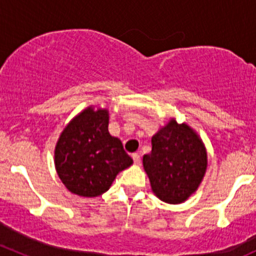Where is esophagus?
<instances>
[{
  "label": "esophagus",
  "mask_w": 256,
  "mask_h": 256,
  "mask_svg": "<svg viewBox=\"0 0 256 256\" xmlns=\"http://www.w3.org/2000/svg\"><path fill=\"white\" fill-rule=\"evenodd\" d=\"M132 160H134V164H141V157L138 154H132Z\"/></svg>",
  "instance_id": "1"
}]
</instances>
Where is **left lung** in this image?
I'll list each match as a JSON object with an SVG mask.
<instances>
[{
  "instance_id": "8db88e82",
  "label": "left lung",
  "mask_w": 256,
  "mask_h": 256,
  "mask_svg": "<svg viewBox=\"0 0 256 256\" xmlns=\"http://www.w3.org/2000/svg\"><path fill=\"white\" fill-rule=\"evenodd\" d=\"M152 151L142 164L151 190L170 204L187 200L200 187L207 171V150L188 124L172 118L151 138Z\"/></svg>"
}]
</instances>
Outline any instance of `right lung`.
<instances>
[{"mask_svg": "<svg viewBox=\"0 0 256 256\" xmlns=\"http://www.w3.org/2000/svg\"><path fill=\"white\" fill-rule=\"evenodd\" d=\"M109 110L88 106L69 121L56 141L54 164L66 190L82 197L106 192L118 172L132 164L109 132Z\"/></svg>", "mask_w": 256, "mask_h": 256, "instance_id": "obj_1", "label": "right lung"}]
</instances>
